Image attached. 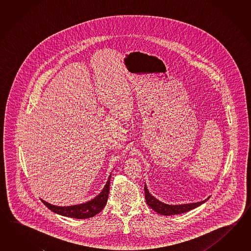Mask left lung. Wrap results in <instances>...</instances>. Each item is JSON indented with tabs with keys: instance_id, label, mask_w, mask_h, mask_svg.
<instances>
[{
	"instance_id": "left-lung-1",
	"label": "left lung",
	"mask_w": 251,
	"mask_h": 251,
	"mask_svg": "<svg viewBox=\"0 0 251 251\" xmlns=\"http://www.w3.org/2000/svg\"><path fill=\"white\" fill-rule=\"evenodd\" d=\"M144 192H145V200L146 203L149 205L151 208L154 210L156 213H160V215H175V214H180V213H187L192 209L197 208L199 205L203 204L204 202L208 200L210 197L204 199L201 202L197 203H181V204H169V203H163L159 199L154 198L151 193L149 192L146 184L144 185Z\"/></svg>"
}]
</instances>
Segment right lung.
Returning a JSON list of instances; mask_svg holds the SVG:
<instances>
[{
	"mask_svg": "<svg viewBox=\"0 0 251 251\" xmlns=\"http://www.w3.org/2000/svg\"><path fill=\"white\" fill-rule=\"evenodd\" d=\"M111 173L108 176L107 181L105 187H103L101 192L97 197L87 201L85 203L74 204L69 206H58L53 205L52 203H48L45 200L41 199L43 203L50 209L53 213H57L59 215L75 219H88L95 216L96 214L100 213L107 203L108 193H109V184H110Z\"/></svg>",
	"mask_w": 251,
	"mask_h": 251,
	"instance_id": "right-lung-1",
	"label": "right lung"
}]
</instances>
